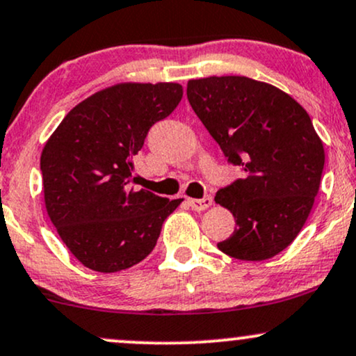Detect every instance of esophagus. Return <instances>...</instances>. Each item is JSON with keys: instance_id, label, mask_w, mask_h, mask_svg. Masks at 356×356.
<instances>
[{"instance_id": "obj_1", "label": "esophagus", "mask_w": 356, "mask_h": 356, "mask_svg": "<svg viewBox=\"0 0 356 356\" xmlns=\"http://www.w3.org/2000/svg\"><path fill=\"white\" fill-rule=\"evenodd\" d=\"M187 204L191 205L192 211H205V209H209L212 205V199L211 197H204V199H187Z\"/></svg>"}]
</instances>
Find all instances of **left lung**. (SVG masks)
Wrapping results in <instances>:
<instances>
[{"label": "left lung", "instance_id": "left-lung-1", "mask_svg": "<svg viewBox=\"0 0 356 356\" xmlns=\"http://www.w3.org/2000/svg\"><path fill=\"white\" fill-rule=\"evenodd\" d=\"M187 99L243 172L216 195L237 224L217 247L238 260L272 259L295 241L318 194L325 151L310 115L275 86L245 76L192 79Z\"/></svg>", "mask_w": 356, "mask_h": 356}]
</instances>
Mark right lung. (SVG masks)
<instances>
[{
	"label": "right lung",
	"mask_w": 356,
	"mask_h": 356,
	"mask_svg": "<svg viewBox=\"0 0 356 356\" xmlns=\"http://www.w3.org/2000/svg\"><path fill=\"white\" fill-rule=\"evenodd\" d=\"M181 99L175 83L111 86L72 108L46 143V211L84 267L113 273L139 264L182 202L132 187L134 157L149 129Z\"/></svg>",
	"instance_id": "right-lung-1"
}]
</instances>
